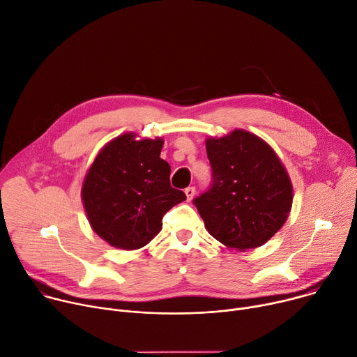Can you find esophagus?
I'll use <instances>...</instances> for the list:
<instances>
[{"instance_id": "obj_1", "label": "esophagus", "mask_w": 357, "mask_h": 357, "mask_svg": "<svg viewBox=\"0 0 357 357\" xmlns=\"http://www.w3.org/2000/svg\"><path fill=\"white\" fill-rule=\"evenodd\" d=\"M195 192H197V190H195V188H193V186H189V188H186V189H185V195H186V199H188V201H192V198L195 197Z\"/></svg>"}]
</instances>
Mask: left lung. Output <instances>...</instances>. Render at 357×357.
I'll return each mask as SVG.
<instances>
[{
  "label": "left lung",
  "mask_w": 357,
  "mask_h": 357,
  "mask_svg": "<svg viewBox=\"0 0 357 357\" xmlns=\"http://www.w3.org/2000/svg\"><path fill=\"white\" fill-rule=\"evenodd\" d=\"M212 186L195 204L206 231L231 249L266 243L284 225L294 186L280 158L257 135L234 129L205 141Z\"/></svg>",
  "instance_id": "obj_1"
}]
</instances>
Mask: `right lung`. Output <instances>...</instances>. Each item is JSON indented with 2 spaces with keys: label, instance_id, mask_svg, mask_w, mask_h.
<instances>
[{
  "label": "right lung",
  "instance_id": "add662e5",
  "mask_svg": "<svg viewBox=\"0 0 357 357\" xmlns=\"http://www.w3.org/2000/svg\"><path fill=\"white\" fill-rule=\"evenodd\" d=\"M162 138L125 132L111 139L88 168L81 199L92 231L108 245L135 250L162 229V218L186 199L171 186Z\"/></svg>",
  "mask_w": 357,
  "mask_h": 357
}]
</instances>
